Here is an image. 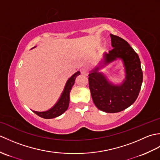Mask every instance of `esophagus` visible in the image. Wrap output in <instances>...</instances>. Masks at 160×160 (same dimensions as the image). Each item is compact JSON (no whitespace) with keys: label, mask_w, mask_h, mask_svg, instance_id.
<instances>
[{"label":"esophagus","mask_w":160,"mask_h":160,"mask_svg":"<svg viewBox=\"0 0 160 160\" xmlns=\"http://www.w3.org/2000/svg\"><path fill=\"white\" fill-rule=\"evenodd\" d=\"M80 72L82 75H84V76H88L89 74V71L85 68H82V69H80Z\"/></svg>","instance_id":"34e87169"}]
</instances>
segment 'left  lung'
Masks as SVG:
<instances>
[{
  "label": "left lung",
  "instance_id": "1",
  "mask_svg": "<svg viewBox=\"0 0 160 160\" xmlns=\"http://www.w3.org/2000/svg\"><path fill=\"white\" fill-rule=\"evenodd\" d=\"M113 47L108 53H104L103 65L96 67L89 74V85L91 97L96 107L106 113H118L135 102L140 93L143 73L138 53L122 38L110 34ZM117 58L122 59L125 68L126 77L120 86L108 81L98 70L104 64Z\"/></svg>",
  "mask_w": 160,
  "mask_h": 160
}]
</instances>
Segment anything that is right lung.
<instances>
[{"label":"right lung","mask_w":160,"mask_h":160,"mask_svg":"<svg viewBox=\"0 0 160 160\" xmlns=\"http://www.w3.org/2000/svg\"><path fill=\"white\" fill-rule=\"evenodd\" d=\"M79 75H80V71H77L70 78H69V80H67L65 84V87H64L63 92L60 97V99L52 108H51L48 111L42 112L33 111V113L38 115V116L45 119L54 118L58 117L60 115L64 113L67 111L68 107H69L70 100L69 94L71 89H72V87L75 83V80H76V78L78 76H79Z\"/></svg>","instance_id":"obj_1"}]
</instances>
